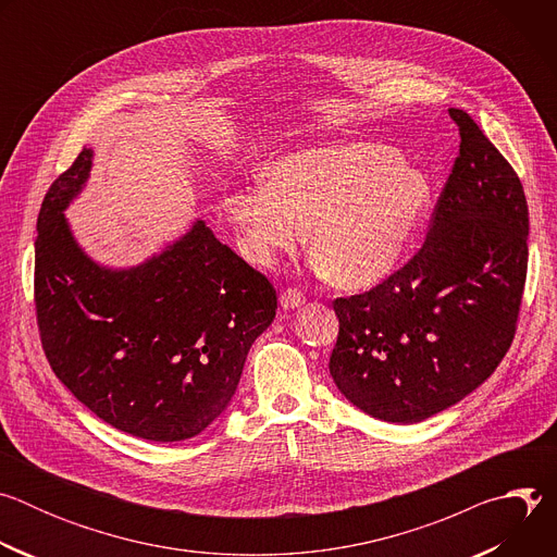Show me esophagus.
<instances>
[{"label":"esophagus","instance_id":"esophagus-1","mask_svg":"<svg viewBox=\"0 0 557 557\" xmlns=\"http://www.w3.org/2000/svg\"><path fill=\"white\" fill-rule=\"evenodd\" d=\"M304 301H306V297H304V293L297 290V288H288V290H284V293L280 295V304H282L286 310H288V308H299Z\"/></svg>","mask_w":557,"mask_h":557}]
</instances>
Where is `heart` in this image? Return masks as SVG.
Segmentation results:
<instances>
[{"mask_svg": "<svg viewBox=\"0 0 557 557\" xmlns=\"http://www.w3.org/2000/svg\"><path fill=\"white\" fill-rule=\"evenodd\" d=\"M224 207L251 262L271 267L308 226L329 282L366 290L404 260L430 213L432 183L392 147L342 143L277 158L264 187L231 194Z\"/></svg>", "mask_w": 557, "mask_h": 557, "instance_id": "obj_1", "label": "heart"}]
</instances>
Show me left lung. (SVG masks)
Returning <instances> with one entry per match:
<instances>
[{"label":"left lung","mask_w":557,"mask_h":557,"mask_svg":"<svg viewBox=\"0 0 557 557\" xmlns=\"http://www.w3.org/2000/svg\"><path fill=\"white\" fill-rule=\"evenodd\" d=\"M460 151L419 253L368 293L339 297L331 374L361 412L425 421L507 355L527 277L529 209L513 168L456 108Z\"/></svg>","instance_id":"1"}]
</instances>
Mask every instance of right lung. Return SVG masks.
<instances>
[{
  "label": "right lung",
  "mask_w": 557,
  "mask_h": 557,
  "mask_svg": "<svg viewBox=\"0 0 557 557\" xmlns=\"http://www.w3.org/2000/svg\"><path fill=\"white\" fill-rule=\"evenodd\" d=\"M84 149L37 218L35 304L59 381L112 428L178 443L231 404L253 342L271 326V282L222 245L205 220L129 269L95 262L65 218L92 170Z\"/></svg>",
  "instance_id": "obj_1"
}]
</instances>
